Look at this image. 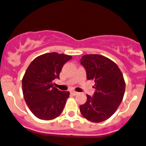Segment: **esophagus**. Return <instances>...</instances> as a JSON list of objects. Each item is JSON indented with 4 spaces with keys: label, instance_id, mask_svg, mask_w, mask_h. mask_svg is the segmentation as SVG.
<instances>
[{
    "label": "esophagus",
    "instance_id": "34e87169",
    "mask_svg": "<svg viewBox=\"0 0 146 146\" xmlns=\"http://www.w3.org/2000/svg\"><path fill=\"white\" fill-rule=\"evenodd\" d=\"M71 94H72V95H73V96H77V95L78 94V92H75V91H72V92H71Z\"/></svg>",
    "mask_w": 146,
    "mask_h": 146
}]
</instances>
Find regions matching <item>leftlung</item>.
Instances as JSON below:
<instances>
[{"label": "left lung", "mask_w": 146, "mask_h": 146, "mask_svg": "<svg viewBox=\"0 0 146 146\" xmlns=\"http://www.w3.org/2000/svg\"><path fill=\"white\" fill-rule=\"evenodd\" d=\"M80 63L86 71L87 80L95 81L93 97L86 95V103L80 106L85 119L102 122L114 114L123 99L125 82L123 74L113 61L99 54H86Z\"/></svg>", "instance_id": "left-lung-1"}]
</instances>
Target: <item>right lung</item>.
Instances as JSON below:
<instances>
[{
	"instance_id": "right-lung-1",
	"label": "right lung",
	"mask_w": 146,
	"mask_h": 146,
	"mask_svg": "<svg viewBox=\"0 0 146 146\" xmlns=\"http://www.w3.org/2000/svg\"><path fill=\"white\" fill-rule=\"evenodd\" d=\"M72 56L56 52L37 56L29 65L22 78L25 102L33 114L42 120H51L62 113L69 92L54 86L63 65Z\"/></svg>"
}]
</instances>
